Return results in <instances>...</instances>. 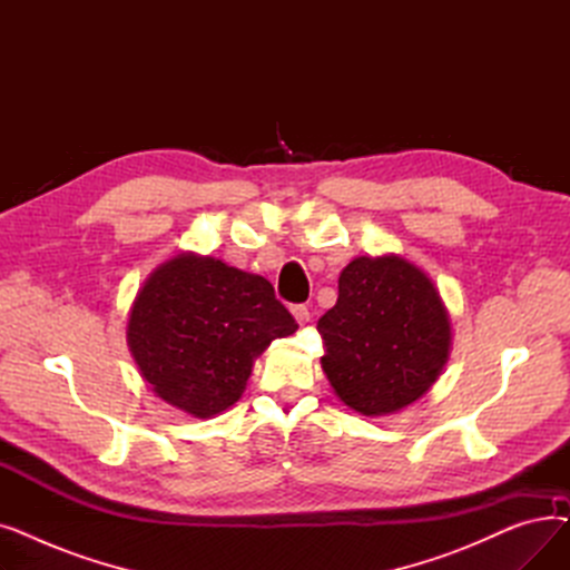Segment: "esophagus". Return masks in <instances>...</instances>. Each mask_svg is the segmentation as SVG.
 <instances>
[{"label": "esophagus", "instance_id": "esophagus-1", "mask_svg": "<svg viewBox=\"0 0 570 570\" xmlns=\"http://www.w3.org/2000/svg\"><path fill=\"white\" fill-rule=\"evenodd\" d=\"M291 314L295 316V321L301 323V325H305V323L309 321V309H307L305 305H293V307H291Z\"/></svg>", "mask_w": 570, "mask_h": 570}]
</instances>
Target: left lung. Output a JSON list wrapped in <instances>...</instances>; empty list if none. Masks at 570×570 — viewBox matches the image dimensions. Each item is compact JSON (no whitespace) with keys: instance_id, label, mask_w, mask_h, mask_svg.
<instances>
[{"instance_id":"1","label":"left lung","mask_w":570,"mask_h":570,"mask_svg":"<svg viewBox=\"0 0 570 570\" xmlns=\"http://www.w3.org/2000/svg\"><path fill=\"white\" fill-rule=\"evenodd\" d=\"M316 331L327 381L363 415L393 413L425 395L451 351L439 291L400 256L351 261L340 275L337 305Z\"/></svg>"}]
</instances>
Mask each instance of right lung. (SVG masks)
Returning <instances> with one entry per match:
<instances>
[{
	"mask_svg": "<svg viewBox=\"0 0 570 570\" xmlns=\"http://www.w3.org/2000/svg\"><path fill=\"white\" fill-rule=\"evenodd\" d=\"M295 331L267 279L217 258L179 254L140 288L127 340L142 379L164 402L209 417L245 393L254 357Z\"/></svg>",
	"mask_w": 570,
	"mask_h": 570,
	"instance_id": "add662e5",
	"label": "right lung"
}]
</instances>
